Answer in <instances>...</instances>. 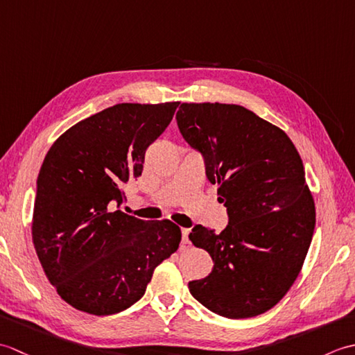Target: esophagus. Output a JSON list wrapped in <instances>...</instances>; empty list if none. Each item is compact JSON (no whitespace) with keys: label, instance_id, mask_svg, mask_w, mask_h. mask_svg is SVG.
<instances>
[{"label":"esophagus","instance_id":"esophagus-1","mask_svg":"<svg viewBox=\"0 0 355 355\" xmlns=\"http://www.w3.org/2000/svg\"><path fill=\"white\" fill-rule=\"evenodd\" d=\"M189 233H191L189 229H182V241H183V244H189Z\"/></svg>","mask_w":355,"mask_h":355}]
</instances>
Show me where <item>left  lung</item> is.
Instances as JSON below:
<instances>
[{
  "instance_id": "8db88e82",
  "label": "left lung",
  "mask_w": 355,
  "mask_h": 355,
  "mask_svg": "<svg viewBox=\"0 0 355 355\" xmlns=\"http://www.w3.org/2000/svg\"><path fill=\"white\" fill-rule=\"evenodd\" d=\"M177 123L205 155L229 212L220 235L202 225L189 233L214 259L212 273L189 290L223 318H254L291 288L311 244L315 207L302 158L281 128L241 105L182 103Z\"/></svg>"
}]
</instances>
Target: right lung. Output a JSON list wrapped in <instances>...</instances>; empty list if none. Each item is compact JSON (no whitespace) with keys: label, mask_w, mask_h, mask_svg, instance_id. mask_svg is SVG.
Here are the masks:
<instances>
[{"label":"right lung","mask_w":355,"mask_h":355,"mask_svg":"<svg viewBox=\"0 0 355 355\" xmlns=\"http://www.w3.org/2000/svg\"><path fill=\"white\" fill-rule=\"evenodd\" d=\"M178 105L117 103L69 128L44 158L33 245L50 284L79 311H123L145 294L155 267L177 252V224L139 220L120 202Z\"/></svg>","instance_id":"1"}]
</instances>
